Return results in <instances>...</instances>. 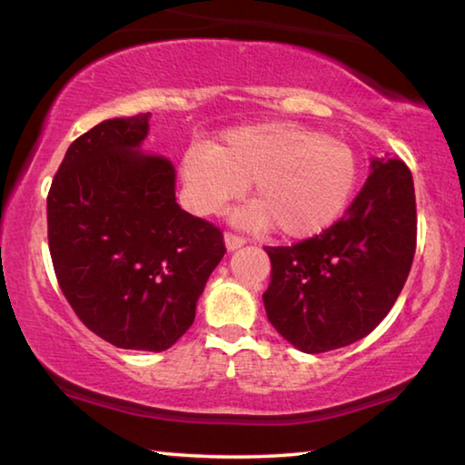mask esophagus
<instances>
[{"mask_svg": "<svg viewBox=\"0 0 465 465\" xmlns=\"http://www.w3.org/2000/svg\"><path fill=\"white\" fill-rule=\"evenodd\" d=\"M223 242H225V248L230 250V252L238 250V248L243 246V243H246V240L240 238V235H235V233H225L223 235Z\"/></svg>", "mask_w": 465, "mask_h": 465, "instance_id": "34e87169", "label": "esophagus"}]
</instances>
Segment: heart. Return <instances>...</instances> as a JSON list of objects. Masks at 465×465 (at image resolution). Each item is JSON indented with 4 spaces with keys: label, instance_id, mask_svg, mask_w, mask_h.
I'll return each instance as SVG.
<instances>
[{
    "label": "heart",
    "instance_id": "b5f03b06",
    "mask_svg": "<svg viewBox=\"0 0 465 465\" xmlns=\"http://www.w3.org/2000/svg\"><path fill=\"white\" fill-rule=\"evenodd\" d=\"M188 209L219 215L250 183L254 201L233 213L252 232L274 227L289 240L316 238L349 207L359 160L346 141L297 123L271 121L223 131L180 162Z\"/></svg>",
    "mask_w": 465,
    "mask_h": 465
}]
</instances>
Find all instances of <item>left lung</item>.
Returning <instances> with one entry per match:
<instances>
[{
  "mask_svg": "<svg viewBox=\"0 0 465 465\" xmlns=\"http://www.w3.org/2000/svg\"><path fill=\"white\" fill-rule=\"evenodd\" d=\"M416 201L396 155L371 157V174L341 222L295 246H266L262 302L274 330L316 355L365 338L388 316L411 272Z\"/></svg>",
  "mask_w": 465,
  "mask_h": 465,
  "instance_id": "8db88e82",
  "label": "left lung"
}]
</instances>
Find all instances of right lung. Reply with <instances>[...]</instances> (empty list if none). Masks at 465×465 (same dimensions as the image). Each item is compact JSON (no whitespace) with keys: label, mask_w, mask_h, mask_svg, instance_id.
<instances>
[{"label":"right lung","mask_w":465,"mask_h":465,"mask_svg":"<svg viewBox=\"0 0 465 465\" xmlns=\"http://www.w3.org/2000/svg\"><path fill=\"white\" fill-rule=\"evenodd\" d=\"M152 113L110 119L69 145L46 196L59 287L94 334L170 349L225 254L223 235L176 203L168 157L143 152Z\"/></svg>","instance_id":"right-lung-1"}]
</instances>
